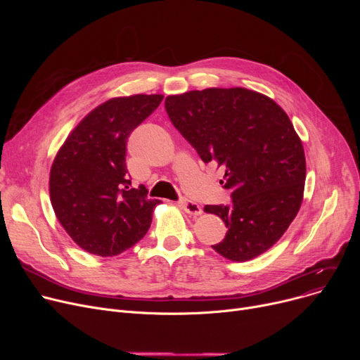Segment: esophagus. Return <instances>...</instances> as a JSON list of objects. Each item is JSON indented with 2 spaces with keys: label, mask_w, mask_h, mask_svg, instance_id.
Segmentation results:
<instances>
[{
  "label": "esophagus",
  "mask_w": 360,
  "mask_h": 360,
  "mask_svg": "<svg viewBox=\"0 0 360 360\" xmlns=\"http://www.w3.org/2000/svg\"><path fill=\"white\" fill-rule=\"evenodd\" d=\"M179 205L184 209L185 213L191 214V216H200L202 213V209L201 205L194 202V201H190V200H181L179 201Z\"/></svg>",
  "instance_id": "1"
}]
</instances>
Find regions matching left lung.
Masks as SVG:
<instances>
[{
	"label": "left lung",
	"mask_w": 360,
	"mask_h": 360,
	"mask_svg": "<svg viewBox=\"0 0 360 360\" xmlns=\"http://www.w3.org/2000/svg\"><path fill=\"white\" fill-rule=\"evenodd\" d=\"M174 127L204 163L224 169L232 202L205 205L228 228L212 248L231 261L252 259L283 236L296 217L307 176L304 146L274 101L243 87L167 96Z\"/></svg>",
	"instance_id": "1"
}]
</instances>
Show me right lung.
Wrapping results in <instances>:
<instances>
[{
  "instance_id": "1",
  "label": "right lung",
  "mask_w": 360,
  "mask_h": 360,
  "mask_svg": "<svg viewBox=\"0 0 360 360\" xmlns=\"http://www.w3.org/2000/svg\"><path fill=\"white\" fill-rule=\"evenodd\" d=\"M162 94L110 99L77 125L56 155L49 176L53 212L84 251L113 257L148 231L159 200L131 186L127 140L160 105Z\"/></svg>"
}]
</instances>
